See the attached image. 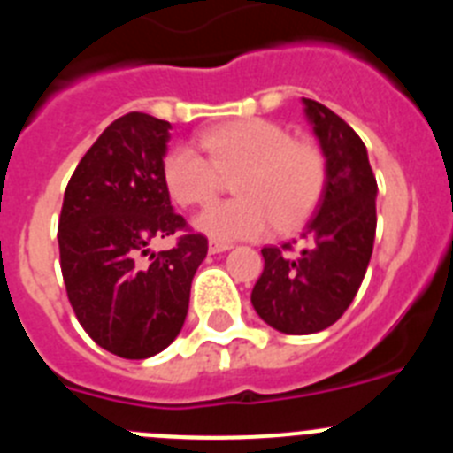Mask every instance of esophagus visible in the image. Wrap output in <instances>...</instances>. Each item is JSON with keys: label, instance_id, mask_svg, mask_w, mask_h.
<instances>
[{"label": "esophagus", "instance_id": "1", "mask_svg": "<svg viewBox=\"0 0 453 453\" xmlns=\"http://www.w3.org/2000/svg\"><path fill=\"white\" fill-rule=\"evenodd\" d=\"M226 250H231L229 242H219V240H211V242H208V251H211V254H219V251Z\"/></svg>", "mask_w": 453, "mask_h": 453}]
</instances>
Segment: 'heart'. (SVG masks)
Instances as JSON below:
<instances>
[{
    "label": "heart",
    "instance_id": "heart-1",
    "mask_svg": "<svg viewBox=\"0 0 453 453\" xmlns=\"http://www.w3.org/2000/svg\"><path fill=\"white\" fill-rule=\"evenodd\" d=\"M199 150L177 145L163 161V181L181 206H206L234 177L238 197L206 208L197 229L211 238H258L297 229L313 213L326 183V158L315 142L265 118H240L199 134Z\"/></svg>",
    "mask_w": 453,
    "mask_h": 453
}]
</instances>
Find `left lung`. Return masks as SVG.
<instances>
[{
	"mask_svg": "<svg viewBox=\"0 0 453 453\" xmlns=\"http://www.w3.org/2000/svg\"><path fill=\"white\" fill-rule=\"evenodd\" d=\"M326 158L322 199L302 231V247H263L261 279L251 303L272 329L318 334L342 318L372 258L376 234V179L363 140L345 119L303 99Z\"/></svg>",
	"mask_w": 453,
	"mask_h": 453,
	"instance_id": "1",
	"label": "left lung"
}]
</instances>
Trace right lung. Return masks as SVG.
<instances>
[{"mask_svg": "<svg viewBox=\"0 0 453 453\" xmlns=\"http://www.w3.org/2000/svg\"><path fill=\"white\" fill-rule=\"evenodd\" d=\"M170 129L138 111L108 124L72 174L58 218L74 315L99 347L129 361L150 358L177 338L192 276L208 251L206 235L172 211L163 181ZM174 233L182 235L172 250L149 254L151 239Z\"/></svg>", "mask_w": 453, "mask_h": 453, "instance_id": "1", "label": "right lung"}]
</instances>
